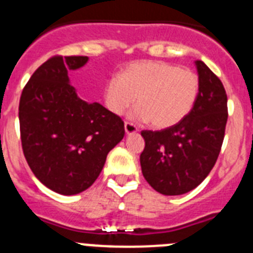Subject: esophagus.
<instances>
[{
  "label": "esophagus",
  "mask_w": 253,
  "mask_h": 253,
  "mask_svg": "<svg viewBox=\"0 0 253 253\" xmlns=\"http://www.w3.org/2000/svg\"><path fill=\"white\" fill-rule=\"evenodd\" d=\"M125 131H126L127 135H133V133L137 132V127L131 122H125Z\"/></svg>",
  "instance_id": "esophagus-1"
}]
</instances>
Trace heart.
Wrapping results in <instances>:
<instances>
[{
    "mask_svg": "<svg viewBox=\"0 0 253 253\" xmlns=\"http://www.w3.org/2000/svg\"><path fill=\"white\" fill-rule=\"evenodd\" d=\"M199 93L200 79L191 70L162 61H139L127 65L121 75L109 76L103 95L113 114H124L136 100L135 120L167 128L192 111Z\"/></svg>",
    "mask_w": 253,
    "mask_h": 253,
    "instance_id": "heart-1",
    "label": "heart"
}]
</instances>
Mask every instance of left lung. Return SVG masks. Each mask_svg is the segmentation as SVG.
Wrapping results in <instances>:
<instances>
[{"label":"left lung","mask_w":253,"mask_h":253,"mask_svg":"<svg viewBox=\"0 0 253 253\" xmlns=\"http://www.w3.org/2000/svg\"><path fill=\"white\" fill-rule=\"evenodd\" d=\"M200 93L192 111L177 125L144 129L141 170L151 187L167 196L196 188L208 177L223 145L228 120L227 93L203 61H196Z\"/></svg>","instance_id":"left-lung-1"}]
</instances>
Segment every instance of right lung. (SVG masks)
<instances>
[{
    "instance_id": "add662e5",
    "label": "right lung",
    "mask_w": 253,
    "mask_h": 253,
    "mask_svg": "<svg viewBox=\"0 0 253 253\" xmlns=\"http://www.w3.org/2000/svg\"><path fill=\"white\" fill-rule=\"evenodd\" d=\"M86 56H53L35 70L19 103L24 157L45 187L76 195L95 182L109 151L124 139L122 118L79 98L70 70Z\"/></svg>"
}]
</instances>
